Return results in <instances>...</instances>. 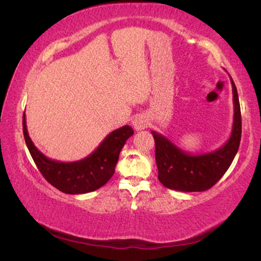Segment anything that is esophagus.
I'll use <instances>...</instances> for the list:
<instances>
[{"label":"esophagus","instance_id":"1","mask_svg":"<svg viewBox=\"0 0 261 261\" xmlns=\"http://www.w3.org/2000/svg\"><path fill=\"white\" fill-rule=\"evenodd\" d=\"M132 125H134L137 131L146 129L148 126V118L145 116V115H138V116H136L134 118V121H132Z\"/></svg>","mask_w":261,"mask_h":261}]
</instances>
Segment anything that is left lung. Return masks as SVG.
Returning <instances> with one entry per match:
<instances>
[{"label": "left lung", "mask_w": 261, "mask_h": 261, "mask_svg": "<svg viewBox=\"0 0 261 261\" xmlns=\"http://www.w3.org/2000/svg\"><path fill=\"white\" fill-rule=\"evenodd\" d=\"M232 86L233 121L229 139L223 146L208 153L191 154L176 146L167 137L152 131L155 141L158 178L166 188L182 192L211 189L230 167L241 143L242 118L237 88Z\"/></svg>", "instance_id": "1"}]
</instances>
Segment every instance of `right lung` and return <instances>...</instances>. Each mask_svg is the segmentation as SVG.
Listing matches in <instances>:
<instances>
[{"label": "right lung", "instance_id": "right-lung-1", "mask_svg": "<svg viewBox=\"0 0 261 261\" xmlns=\"http://www.w3.org/2000/svg\"><path fill=\"white\" fill-rule=\"evenodd\" d=\"M23 132L31 156L43 177L53 187L69 194H82L95 191L108 182L115 173L121 149L134 135L129 125L116 129L106 137L94 152L82 160L61 162L47 158L31 140L26 117L23 115Z\"/></svg>", "mask_w": 261, "mask_h": 261}]
</instances>
